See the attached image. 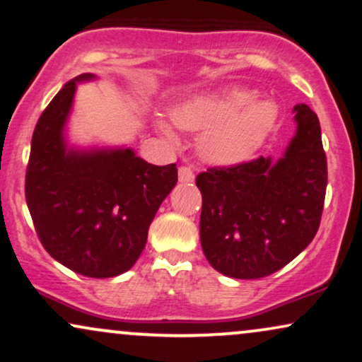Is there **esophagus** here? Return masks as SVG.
I'll use <instances>...</instances> for the list:
<instances>
[{
  "label": "esophagus",
  "instance_id": "esophagus-1",
  "mask_svg": "<svg viewBox=\"0 0 362 362\" xmlns=\"http://www.w3.org/2000/svg\"><path fill=\"white\" fill-rule=\"evenodd\" d=\"M194 170H192L190 167L182 165L178 168V182H182V184H190V182H194Z\"/></svg>",
  "mask_w": 362,
  "mask_h": 362
}]
</instances>
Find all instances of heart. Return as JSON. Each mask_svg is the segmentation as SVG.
Masks as SVG:
<instances>
[{
  "label": "heart",
  "mask_w": 362,
  "mask_h": 362,
  "mask_svg": "<svg viewBox=\"0 0 362 362\" xmlns=\"http://www.w3.org/2000/svg\"><path fill=\"white\" fill-rule=\"evenodd\" d=\"M172 118L189 132H202L200 153L217 165L245 162L271 135L279 118V107L269 98L255 97L252 90H227L217 95H199L177 103ZM158 127L172 136L167 123Z\"/></svg>",
  "instance_id": "b5f03b06"
}]
</instances>
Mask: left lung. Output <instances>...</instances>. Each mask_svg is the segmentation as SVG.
I'll return each mask as SVG.
<instances>
[{
	"label": "left lung",
	"instance_id": "left-lung-1",
	"mask_svg": "<svg viewBox=\"0 0 362 362\" xmlns=\"http://www.w3.org/2000/svg\"><path fill=\"white\" fill-rule=\"evenodd\" d=\"M294 113L297 132L282 158L212 167L195 178L202 250L223 276H271L317 232L327 187L321 125L308 105H296Z\"/></svg>",
	"mask_w": 362,
	"mask_h": 362
}]
</instances>
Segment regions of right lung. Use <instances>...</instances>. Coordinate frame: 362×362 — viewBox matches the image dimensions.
<instances>
[{
	"mask_svg": "<svg viewBox=\"0 0 362 362\" xmlns=\"http://www.w3.org/2000/svg\"><path fill=\"white\" fill-rule=\"evenodd\" d=\"M80 75L36 123L25 195L35 230L54 260L86 277L127 272L147 244L160 204L177 184V165H152L132 148H68L63 128Z\"/></svg>",
	"mask_w": 362,
	"mask_h": 362,
	"instance_id": "add662e5",
	"label": "right lung"
}]
</instances>
